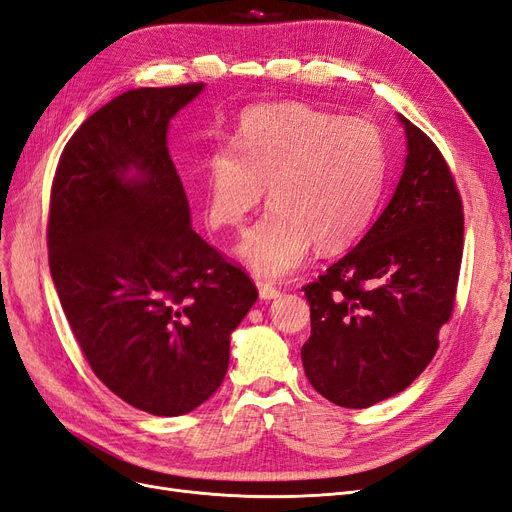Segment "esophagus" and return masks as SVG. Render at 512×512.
<instances>
[{
    "label": "esophagus",
    "mask_w": 512,
    "mask_h": 512,
    "mask_svg": "<svg viewBox=\"0 0 512 512\" xmlns=\"http://www.w3.org/2000/svg\"><path fill=\"white\" fill-rule=\"evenodd\" d=\"M258 294L262 301H271V299H277L280 297V290H277L275 286L271 284H265V282H258Z\"/></svg>",
    "instance_id": "esophagus-1"
}]
</instances>
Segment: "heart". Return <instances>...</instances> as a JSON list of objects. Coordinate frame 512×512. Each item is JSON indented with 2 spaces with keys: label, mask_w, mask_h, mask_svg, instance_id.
Instances as JSON below:
<instances>
[{
  "label": "heart",
  "mask_w": 512,
  "mask_h": 512,
  "mask_svg": "<svg viewBox=\"0 0 512 512\" xmlns=\"http://www.w3.org/2000/svg\"><path fill=\"white\" fill-rule=\"evenodd\" d=\"M389 168L376 123L299 102L252 106L205 158V218L237 228L269 188L271 207L237 258L265 280L297 271L316 245L342 252L374 222Z\"/></svg>",
  "instance_id": "heart-1"
}]
</instances>
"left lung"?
<instances>
[{
    "label": "left lung",
    "mask_w": 512,
    "mask_h": 512,
    "mask_svg": "<svg viewBox=\"0 0 512 512\" xmlns=\"http://www.w3.org/2000/svg\"><path fill=\"white\" fill-rule=\"evenodd\" d=\"M406 164L363 239L307 284V380L342 408H369L421 376L455 305L463 252L461 198L431 138L404 115Z\"/></svg>",
    "instance_id": "1"
}]
</instances>
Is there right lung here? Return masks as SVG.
Wrapping results in <instances>:
<instances>
[{
    "instance_id": "1",
    "label": "right lung",
    "mask_w": 512,
    "mask_h": 512,
    "mask_svg": "<svg viewBox=\"0 0 512 512\" xmlns=\"http://www.w3.org/2000/svg\"><path fill=\"white\" fill-rule=\"evenodd\" d=\"M203 83L138 87L74 132L51 190L57 297L94 374L156 416L220 389L230 335L258 299L239 267L192 230L168 126Z\"/></svg>"
}]
</instances>
